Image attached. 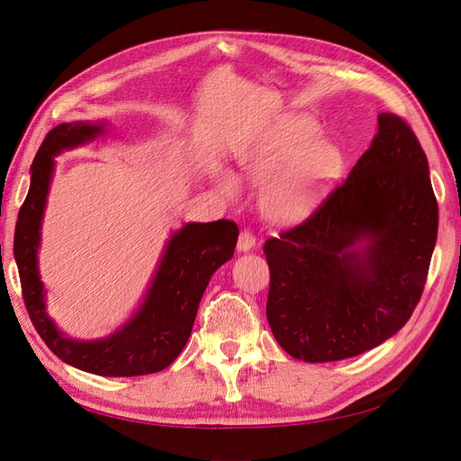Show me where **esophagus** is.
<instances>
[{"mask_svg": "<svg viewBox=\"0 0 461 461\" xmlns=\"http://www.w3.org/2000/svg\"><path fill=\"white\" fill-rule=\"evenodd\" d=\"M256 246V239H254V234L252 232H248V230H242L240 232V236H239V252H249V249H252Z\"/></svg>", "mask_w": 461, "mask_h": 461, "instance_id": "esophagus-1", "label": "esophagus"}]
</instances>
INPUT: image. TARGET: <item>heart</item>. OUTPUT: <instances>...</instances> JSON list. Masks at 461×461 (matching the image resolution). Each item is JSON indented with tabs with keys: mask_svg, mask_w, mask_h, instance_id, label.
Masks as SVG:
<instances>
[{
	"mask_svg": "<svg viewBox=\"0 0 461 461\" xmlns=\"http://www.w3.org/2000/svg\"><path fill=\"white\" fill-rule=\"evenodd\" d=\"M239 176L259 192L261 215L276 225H292L313 213L334 180L344 158L337 144L319 138L315 124L298 117H276L234 146ZM215 188L225 198L240 192L239 178L219 171Z\"/></svg>",
	"mask_w": 461,
	"mask_h": 461,
	"instance_id": "obj_1",
	"label": "heart"
}]
</instances>
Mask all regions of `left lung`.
I'll use <instances>...</instances> for the list:
<instances>
[{
	"instance_id": "1",
	"label": "left lung",
	"mask_w": 461,
	"mask_h": 461,
	"mask_svg": "<svg viewBox=\"0 0 461 461\" xmlns=\"http://www.w3.org/2000/svg\"><path fill=\"white\" fill-rule=\"evenodd\" d=\"M344 183L302 225L263 246L275 340L308 364L383 344L408 323L437 244L438 205L413 131L381 113Z\"/></svg>"
}]
</instances>
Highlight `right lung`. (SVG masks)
Returning <instances> with one entry per match:
<instances>
[{
    "mask_svg": "<svg viewBox=\"0 0 461 461\" xmlns=\"http://www.w3.org/2000/svg\"><path fill=\"white\" fill-rule=\"evenodd\" d=\"M109 121H73L48 132L31 167V188L19 212L13 254L23 298L38 334L65 364L102 376H138L169 367L183 352L209 278L234 256L239 227L232 221L185 222L165 242L158 267L138 308L104 339L68 337L48 313L38 252L41 221L55 173V158L94 142Z\"/></svg>",
    "mask_w": 461,
    "mask_h": 461,
    "instance_id": "add662e5",
    "label": "right lung"
}]
</instances>
